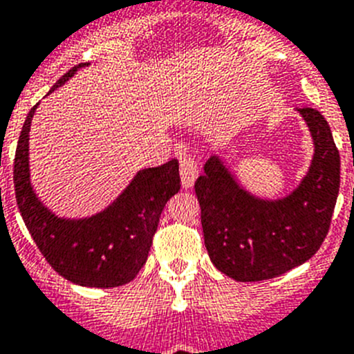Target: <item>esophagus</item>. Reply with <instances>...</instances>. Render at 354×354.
<instances>
[{"label": "esophagus", "mask_w": 354, "mask_h": 354, "mask_svg": "<svg viewBox=\"0 0 354 354\" xmlns=\"http://www.w3.org/2000/svg\"><path fill=\"white\" fill-rule=\"evenodd\" d=\"M180 176L183 189H190V187L194 185L196 178H198V164H196L194 158L183 156L180 160Z\"/></svg>", "instance_id": "1"}]
</instances>
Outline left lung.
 I'll return each instance as SVG.
<instances>
[{
    "label": "left lung",
    "instance_id": "left-lung-1",
    "mask_svg": "<svg viewBox=\"0 0 354 354\" xmlns=\"http://www.w3.org/2000/svg\"><path fill=\"white\" fill-rule=\"evenodd\" d=\"M313 140L308 173L279 199L253 196L219 155L196 180L210 260L236 281L285 274L317 253L330 230L340 187V155L330 124L315 109H299Z\"/></svg>",
    "mask_w": 354,
    "mask_h": 354
}]
</instances>
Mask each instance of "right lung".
<instances>
[{
	"mask_svg": "<svg viewBox=\"0 0 354 354\" xmlns=\"http://www.w3.org/2000/svg\"><path fill=\"white\" fill-rule=\"evenodd\" d=\"M85 66L73 67L48 94ZM37 106L26 115L14 160L15 199L30 235L49 266L71 283L96 288L128 283L146 263L165 203L180 190L178 160L139 171L112 205L91 217H58L39 199L30 180L28 140Z\"/></svg>",
	"mask_w": 354,
	"mask_h": 354,
	"instance_id": "1",
	"label": "right lung"
}]
</instances>
